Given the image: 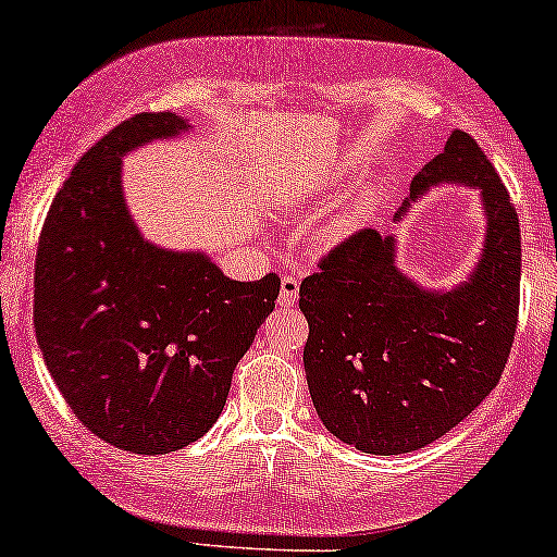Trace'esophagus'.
<instances>
[{
  "label": "esophagus",
  "mask_w": 557,
  "mask_h": 557,
  "mask_svg": "<svg viewBox=\"0 0 557 557\" xmlns=\"http://www.w3.org/2000/svg\"><path fill=\"white\" fill-rule=\"evenodd\" d=\"M300 283L295 274H285L283 283H280V306H295L298 302Z\"/></svg>",
  "instance_id": "esophagus-1"
}]
</instances>
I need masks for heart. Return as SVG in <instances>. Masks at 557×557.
Returning <instances> with one entry per match:
<instances>
[{"mask_svg":"<svg viewBox=\"0 0 557 557\" xmlns=\"http://www.w3.org/2000/svg\"><path fill=\"white\" fill-rule=\"evenodd\" d=\"M357 218H360V210H355V208L347 210V213H342L334 223H331V226L321 231V236H319L321 246H336V244H339L342 238L347 236L351 228H355Z\"/></svg>","mask_w":557,"mask_h":557,"instance_id":"1","label":"heart"}]
</instances>
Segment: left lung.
Instances as JSON below:
<instances>
[{
	"label": "left lung",
	"instance_id": "left-lung-1",
	"mask_svg": "<svg viewBox=\"0 0 557 557\" xmlns=\"http://www.w3.org/2000/svg\"><path fill=\"white\" fill-rule=\"evenodd\" d=\"M440 185L478 189L483 202V251L460 285H419L396 264V234L372 228L336 246L300 285L315 413L370 455L413 453L460 424L496 388L513 344L522 244L509 193L481 146L453 131L393 221Z\"/></svg>",
	"mask_w": 557,
	"mask_h": 557
}]
</instances>
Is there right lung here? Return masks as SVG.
Listing matches in <instances>:
<instances>
[{
    "instance_id": "obj_1",
    "label": "right lung",
    "mask_w": 557,
    "mask_h": 557,
    "mask_svg": "<svg viewBox=\"0 0 557 557\" xmlns=\"http://www.w3.org/2000/svg\"><path fill=\"white\" fill-rule=\"evenodd\" d=\"M193 128L140 112L76 161L35 257V336L76 419L136 455L200 440L272 313L277 274L238 283L202 251L146 242L123 195V157Z\"/></svg>"
}]
</instances>
